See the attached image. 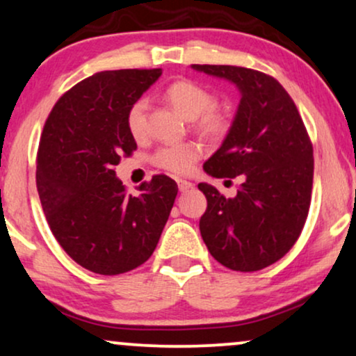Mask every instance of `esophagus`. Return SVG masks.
I'll return each instance as SVG.
<instances>
[{
  "label": "esophagus",
  "mask_w": 356,
  "mask_h": 356,
  "mask_svg": "<svg viewBox=\"0 0 356 356\" xmlns=\"http://www.w3.org/2000/svg\"><path fill=\"white\" fill-rule=\"evenodd\" d=\"M177 186H179V191L181 192H188L191 188H193V184L191 181H177Z\"/></svg>",
  "instance_id": "1"
}]
</instances>
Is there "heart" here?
Segmentation results:
<instances>
[{"label":"heart","instance_id":"heart-1","mask_svg":"<svg viewBox=\"0 0 356 356\" xmlns=\"http://www.w3.org/2000/svg\"><path fill=\"white\" fill-rule=\"evenodd\" d=\"M164 98L184 118L192 120L202 136L220 139L230 131L232 120L227 111L220 110L217 97L209 88L188 79L175 80L164 90ZM147 102L138 98L126 111V128L134 139H141L147 129ZM202 156V147L197 143L161 146L152 154V164L175 175L191 172Z\"/></svg>","mask_w":356,"mask_h":356}]
</instances>
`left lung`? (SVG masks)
I'll use <instances>...</instances> for the list:
<instances>
[{
    "instance_id": "left-lung-1",
    "label": "left lung",
    "mask_w": 356,
    "mask_h": 356,
    "mask_svg": "<svg viewBox=\"0 0 356 356\" xmlns=\"http://www.w3.org/2000/svg\"><path fill=\"white\" fill-rule=\"evenodd\" d=\"M192 69L230 80L241 92L230 131L204 170L217 179L241 175L243 184L233 199L199 184L207 197L202 238L225 268L259 271L294 246L307 220L312 143L296 103L271 75L235 65Z\"/></svg>"
}]
</instances>
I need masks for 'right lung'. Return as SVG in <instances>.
<instances>
[{"label": "right lung", "mask_w": 356, "mask_h": 356, "mask_svg": "<svg viewBox=\"0 0 356 356\" xmlns=\"http://www.w3.org/2000/svg\"><path fill=\"white\" fill-rule=\"evenodd\" d=\"M161 74L123 69L82 80L58 98L40 134L35 186L49 228L92 273L115 276L146 263L177 195L164 174L133 195L115 172L121 156L136 151L126 111Z\"/></svg>", "instance_id": "right-lung-1"}]
</instances>
